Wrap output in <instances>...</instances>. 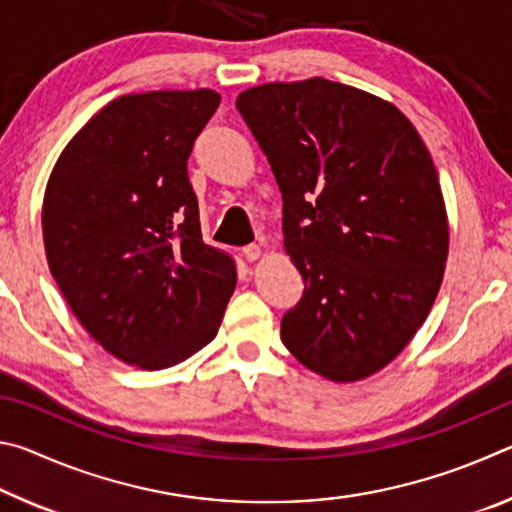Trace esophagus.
Instances as JSON below:
<instances>
[{
  "mask_svg": "<svg viewBox=\"0 0 512 512\" xmlns=\"http://www.w3.org/2000/svg\"><path fill=\"white\" fill-rule=\"evenodd\" d=\"M241 255H244L248 262H255V259H259V255H262V248H259L257 244H248L241 248Z\"/></svg>",
  "mask_w": 512,
  "mask_h": 512,
  "instance_id": "34e87169",
  "label": "esophagus"
}]
</instances>
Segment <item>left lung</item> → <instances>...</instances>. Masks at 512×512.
<instances>
[{
	"mask_svg": "<svg viewBox=\"0 0 512 512\" xmlns=\"http://www.w3.org/2000/svg\"><path fill=\"white\" fill-rule=\"evenodd\" d=\"M237 110L305 280L282 343L325 379L368 377L406 348L443 282L449 228L427 146L393 103L327 79L257 85Z\"/></svg>",
	"mask_w": 512,
	"mask_h": 512,
	"instance_id": "obj_1",
	"label": "left lung"
}]
</instances>
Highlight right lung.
Wrapping results in <instances>:
<instances>
[{
	"instance_id": "1",
	"label": "right lung",
	"mask_w": 512,
	"mask_h": 512,
	"mask_svg": "<svg viewBox=\"0 0 512 512\" xmlns=\"http://www.w3.org/2000/svg\"><path fill=\"white\" fill-rule=\"evenodd\" d=\"M219 103L214 90L124 94L72 137L49 176V271L92 339L142 370L205 348L235 291V262L203 241L187 176Z\"/></svg>"
}]
</instances>
